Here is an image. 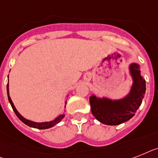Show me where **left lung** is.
Returning a JSON list of instances; mask_svg holds the SVG:
<instances>
[{
	"label": "left lung",
	"mask_w": 158,
	"mask_h": 158,
	"mask_svg": "<svg viewBox=\"0 0 158 158\" xmlns=\"http://www.w3.org/2000/svg\"><path fill=\"white\" fill-rule=\"evenodd\" d=\"M127 69L132 83L125 96L115 99L106 96L97 97L94 94L89 97L92 114L102 123L113 126L127 122L135 115L141 105L146 85L145 80L141 76L140 65L131 63Z\"/></svg>",
	"instance_id": "1"
}]
</instances>
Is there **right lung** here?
Listing matches in <instances>:
<instances>
[{
  "label": "right lung",
  "mask_w": 158,
  "mask_h": 158,
  "mask_svg": "<svg viewBox=\"0 0 158 158\" xmlns=\"http://www.w3.org/2000/svg\"><path fill=\"white\" fill-rule=\"evenodd\" d=\"M7 95H8V99H9V102H10V105H11L12 108H13V110H14V113L16 114V115L18 116V118L20 119L23 123H24L25 124H27V126H29V127H34V128H38V129H48L50 128V127H54L55 125H56L57 123H59L60 122L63 118L64 117L65 114H60L58 117L55 118L54 120L52 121H47V122H34L32 120H30V119H27L25 117H23L22 114L18 111V110L15 107V106H14V102L12 101L11 98L10 96V91H9V76H8V84H7ZM69 97V94H67V98ZM67 103V100L65 101V104Z\"/></svg>",
  "instance_id": "add662e5"
}]
</instances>
